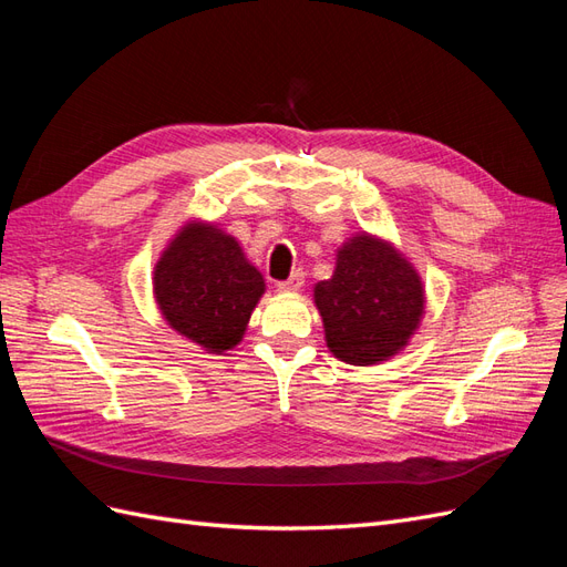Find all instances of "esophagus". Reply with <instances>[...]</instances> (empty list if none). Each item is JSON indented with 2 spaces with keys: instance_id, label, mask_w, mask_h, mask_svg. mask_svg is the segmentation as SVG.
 <instances>
[{
  "instance_id": "34e87169",
  "label": "esophagus",
  "mask_w": 567,
  "mask_h": 567,
  "mask_svg": "<svg viewBox=\"0 0 567 567\" xmlns=\"http://www.w3.org/2000/svg\"><path fill=\"white\" fill-rule=\"evenodd\" d=\"M302 284H305V274L298 269V271L290 274L286 281H279L277 288L281 290V293H298V290L302 288Z\"/></svg>"
}]
</instances>
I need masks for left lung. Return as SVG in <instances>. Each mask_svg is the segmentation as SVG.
<instances>
[{
	"label": "left lung",
	"mask_w": 567,
	"mask_h": 567,
	"mask_svg": "<svg viewBox=\"0 0 567 567\" xmlns=\"http://www.w3.org/2000/svg\"><path fill=\"white\" fill-rule=\"evenodd\" d=\"M326 346L354 367L381 364L398 354L423 317L416 269L388 241L357 234L338 250L331 279L315 286Z\"/></svg>",
	"instance_id": "8db88e82"
}]
</instances>
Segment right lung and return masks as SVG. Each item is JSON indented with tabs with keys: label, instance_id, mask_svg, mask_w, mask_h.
I'll use <instances>...</instances> for the list:
<instances>
[{
	"label": "right lung",
	"instance_id": "right-lung-1",
	"mask_svg": "<svg viewBox=\"0 0 567 567\" xmlns=\"http://www.w3.org/2000/svg\"><path fill=\"white\" fill-rule=\"evenodd\" d=\"M153 293L179 336L219 354L241 342L265 279L234 236L192 221L163 250Z\"/></svg>",
	"mask_w": 567,
	"mask_h": 567
}]
</instances>
